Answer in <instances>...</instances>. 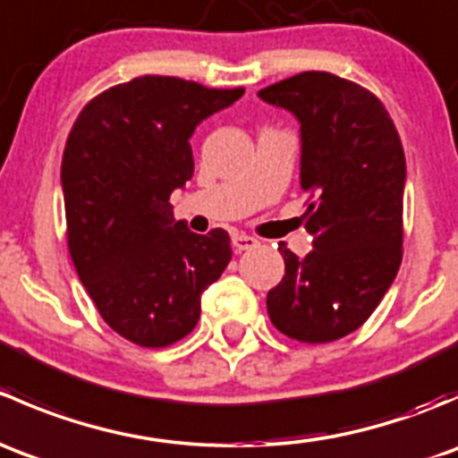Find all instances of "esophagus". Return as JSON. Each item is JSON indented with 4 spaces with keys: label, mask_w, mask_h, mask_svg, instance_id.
Masks as SVG:
<instances>
[{
    "label": "esophagus",
    "mask_w": 458,
    "mask_h": 458,
    "mask_svg": "<svg viewBox=\"0 0 458 458\" xmlns=\"http://www.w3.org/2000/svg\"><path fill=\"white\" fill-rule=\"evenodd\" d=\"M233 246H234V250H237V252L250 250V248L259 246V239L250 237V234H246V233H237L233 237Z\"/></svg>",
    "instance_id": "34e87169"
}]
</instances>
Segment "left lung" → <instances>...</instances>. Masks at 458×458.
I'll list each match as a JSON object with an SVG mask.
<instances>
[{
    "label": "left lung",
    "mask_w": 458,
    "mask_h": 458,
    "mask_svg": "<svg viewBox=\"0 0 458 458\" xmlns=\"http://www.w3.org/2000/svg\"><path fill=\"white\" fill-rule=\"evenodd\" d=\"M301 123V188L312 250L279 243L285 275L267 293L270 321L301 344L361 327L403 257L405 155L386 106L368 88L308 71L259 90Z\"/></svg>",
    "instance_id": "8db88e82"
}]
</instances>
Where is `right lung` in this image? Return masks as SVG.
<instances>
[{
  "label": "right lung",
  "mask_w": 458,
  "mask_h": 458,
  "mask_svg": "<svg viewBox=\"0 0 458 458\" xmlns=\"http://www.w3.org/2000/svg\"><path fill=\"white\" fill-rule=\"evenodd\" d=\"M242 95L143 75L99 92L72 123L62 159L68 250L101 318L141 348L191 335L201 293L233 259L228 233H191L170 195L195 173V128Z\"/></svg>",
  "instance_id": "1"
}]
</instances>
